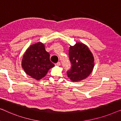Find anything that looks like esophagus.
I'll list each match as a JSON object with an SVG mask.
<instances>
[{"label":"esophagus","instance_id":"1","mask_svg":"<svg viewBox=\"0 0 121 121\" xmlns=\"http://www.w3.org/2000/svg\"><path fill=\"white\" fill-rule=\"evenodd\" d=\"M60 65H61V63L60 62H58L55 64V65L57 66H60Z\"/></svg>","mask_w":121,"mask_h":121}]
</instances>
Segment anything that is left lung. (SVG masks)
Returning a JSON list of instances; mask_svg holds the SVG:
<instances>
[{"label":"left lung","instance_id":"1","mask_svg":"<svg viewBox=\"0 0 121 121\" xmlns=\"http://www.w3.org/2000/svg\"><path fill=\"white\" fill-rule=\"evenodd\" d=\"M69 55L72 64L71 69L67 72L69 79L76 82L87 78L94 67V56L89 48L77 42L73 46L70 45Z\"/></svg>","mask_w":121,"mask_h":121}]
</instances>
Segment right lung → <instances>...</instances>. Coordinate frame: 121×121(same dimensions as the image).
Wrapping results in <instances>:
<instances>
[{"label":"right lung","instance_id":"right-lung-1","mask_svg":"<svg viewBox=\"0 0 121 121\" xmlns=\"http://www.w3.org/2000/svg\"><path fill=\"white\" fill-rule=\"evenodd\" d=\"M21 65L25 73L39 81L45 77L48 71L55 66L50 60V54L41 42L32 44L23 54Z\"/></svg>","mask_w":121,"mask_h":121}]
</instances>
